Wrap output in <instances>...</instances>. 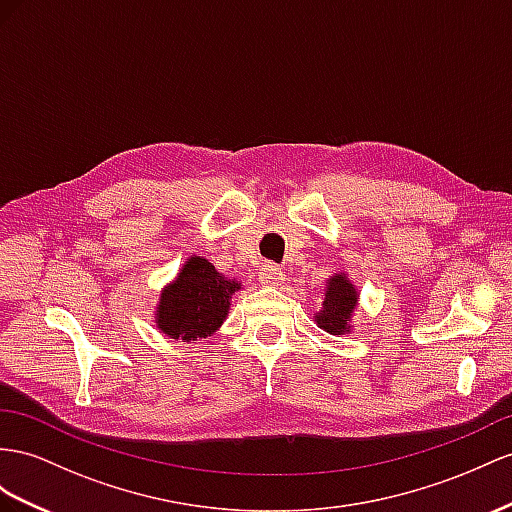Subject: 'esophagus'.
Wrapping results in <instances>:
<instances>
[{
    "label": "esophagus",
    "mask_w": 512,
    "mask_h": 512,
    "mask_svg": "<svg viewBox=\"0 0 512 512\" xmlns=\"http://www.w3.org/2000/svg\"><path fill=\"white\" fill-rule=\"evenodd\" d=\"M259 281L261 285H268V287H279L285 281V274L277 268V266H264L259 270Z\"/></svg>",
    "instance_id": "1"
}]
</instances>
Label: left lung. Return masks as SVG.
Wrapping results in <instances>:
<instances>
[{
	"instance_id": "8db88e82",
	"label": "left lung",
	"mask_w": 512,
	"mask_h": 512,
	"mask_svg": "<svg viewBox=\"0 0 512 512\" xmlns=\"http://www.w3.org/2000/svg\"><path fill=\"white\" fill-rule=\"evenodd\" d=\"M359 307V290L357 285L350 281L346 272H335L326 281L322 307L313 313V322H316L322 331L331 335H348L355 329V311Z\"/></svg>"
}]
</instances>
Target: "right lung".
Returning a JSON list of instances; mask_svg holds the SVG:
<instances>
[{
	"label": "right lung",
	"mask_w": 512,
	"mask_h": 512,
	"mask_svg": "<svg viewBox=\"0 0 512 512\" xmlns=\"http://www.w3.org/2000/svg\"><path fill=\"white\" fill-rule=\"evenodd\" d=\"M240 290L238 279L225 277L205 257L190 255L177 277L162 287L153 313L155 329L168 339L203 342L227 320L231 298Z\"/></svg>",
	"instance_id": "add662e5"
}]
</instances>
